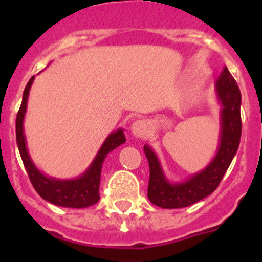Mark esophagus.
<instances>
[{
	"instance_id": "esophagus-1",
	"label": "esophagus",
	"mask_w": 262,
	"mask_h": 262,
	"mask_svg": "<svg viewBox=\"0 0 262 262\" xmlns=\"http://www.w3.org/2000/svg\"><path fill=\"white\" fill-rule=\"evenodd\" d=\"M130 132L136 139H145V137L149 136L151 126H149V123H148L147 121H144V119H137V121H135V122L132 123Z\"/></svg>"
}]
</instances>
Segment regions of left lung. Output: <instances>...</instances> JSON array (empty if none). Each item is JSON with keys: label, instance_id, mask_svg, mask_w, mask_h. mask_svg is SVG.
Returning <instances> with one entry per match:
<instances>
[{"label": "left lung", "instance_id": "left-lung-1", "mask_svg": "<svg viewBox=\"0 0 262 262\" xmlns=\"http://www.w3.org/2000/svg\"><path fill=\"white\" fill-rule=\"evenodd\" d=\"M215 94L220 104V133L217 151L212 160L201 170L172 182L164 174L159 158L148 144L144 154L149 163L148 199L154 205L166 209L185 208L199 203L212 194L230 167L241 141V91L235 80L224 68L215 83Z\"/></svg>", "mask_w": 262, "mask_h": 262}]
</instances>
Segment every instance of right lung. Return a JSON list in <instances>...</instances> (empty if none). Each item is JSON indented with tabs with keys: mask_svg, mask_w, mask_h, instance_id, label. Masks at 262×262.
Masks as SVG:
<instances>
[{
	"mask_svg": "<svg viewBox=\"0 0 262 262\" xmlns=\"http://www.w3.org/2000/svg\"><path fill=\"white\" fill-rule=\"evenodd\" d=\"M34 79L35 76H32L30 81L27 83L26 90L23 92L21 106H20L17 118H16V141H17L18 152L21 156L27 174L30 177L31 183L36 193L43 200H46L47 203L65 208L91 207L99 201L100 174H102V166L106 156L108 155V152L126 141L125 135H123V129L119 127L107 136L87 170L79 177L72 179H59L45 174L35 166L34 160L31 159L30 152L27 148L26 135H24V117L27 113L28 95H30Z\"/></svg>",
	"mask_w": 262,
	"mask_h": 262,
	"instance_id": "right-lung-1",
	"label": "right lung"
}]
</instances>
